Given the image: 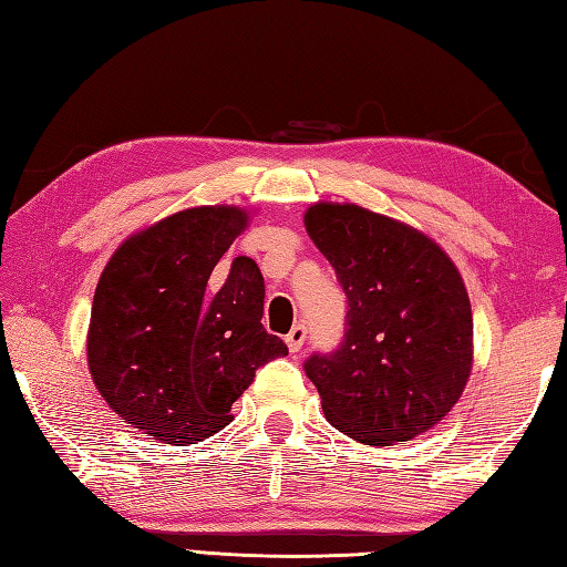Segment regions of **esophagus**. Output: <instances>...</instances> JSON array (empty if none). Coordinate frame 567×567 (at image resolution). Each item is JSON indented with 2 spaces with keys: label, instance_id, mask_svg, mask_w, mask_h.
<instances>
[{
  "label": "esophagus",
  "instance_id": "34e87169",
  "mask_svg": "<svg viewBox=\"0 0 567 567\" xmlns=\"http://www.w3.org/2000/svg\"><path fill=\"white\" fill-rule=\"evenodd\" d=\"M287 348H290V353H299L302 351V346L307 341V327H302V323H297V327H292V331L287 333Z\"/></svg>",
  "mask_w": 567,
  "mask_h": 567
}]
</instances>
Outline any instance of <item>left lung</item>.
<instances>
[{"mask_svg": "<svg viewBox=\"0 0 567 567\" xmlns=\"http://www.w3.org/2000/svg\"><path fill=\"white\" fill-rule=\"evenodd\" d=\"M305 226L348 297L341 346L305 363L329 424L365 445L429 431L473 370L461 272L429 236L358 204H311Z\"/></svg>", "mask_w": 567, "mask_h": 567, "instance_id": "1", "label": "left lung"}]
</instances>
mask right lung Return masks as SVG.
<instances>
[{
  "label": "right lung",
  "instance_id": "1",
  "mask_svg": "<svg viewBox=\"0 0 567 567\" xmlns=\"http://www.w3.org/2000/svg\"><path fill=\"white\" fill-rule=\"evenodd\" d=\"M248 226L238 207L177 212L126 238L94 292L87 365L126 424L185 445L219 433L256 370L287 355L262 329L265 282L238 256L207 297L214 265Z\"/></svg>",
  "mask_w": 567,
  "mask_h": 567
}]
</instances>
